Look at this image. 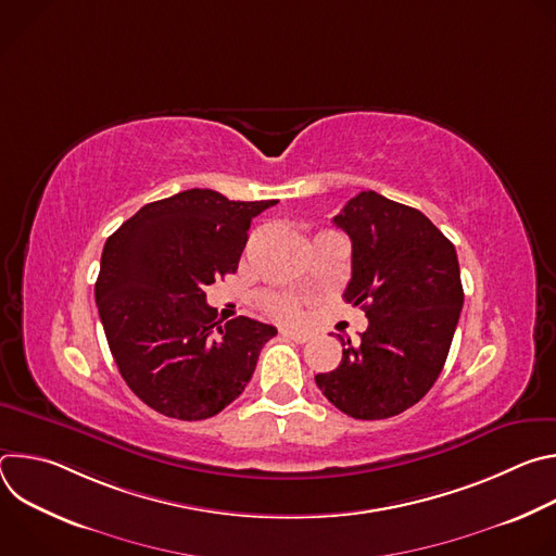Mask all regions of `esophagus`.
I'll return each instance as SVG.
<instances>
[{"mask_svg":"<svg viewBox=\"0 0 556 556\" xmlns=\"http://www.w3.org/2000/svg\"><path fill=\"white\" fill-rule=\"evenodd\" d=\"M281 334H283L286 339L296 341V343H305V341H309V334H307V332H301V330H281Z\"/></svg>","mask_w":556,"mask_h":556,"instance_id":"34e87169","label":"esophagus"}]
</instances>
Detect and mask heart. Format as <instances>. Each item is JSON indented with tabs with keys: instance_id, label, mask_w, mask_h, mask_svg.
Returning a JSON list of instances; mask_svg holds the SVG:
<instances>
[{
	"instance_id": "heart-1",
	"label": "heart",
	"mask_w": 556,
	"mask_h": 556,
	"mask_svg": "<svg viewBox=\"0 0 556 556\" xmlns=\"http://www.w3.org/2000/svg\"><path fill=\"white\" fill-rule=\"evenodd\" d=\"M264 305L273 316H277V319H281V321H294L301 312L296 299L286 296V294H266Z\"/></svg>"
}]
</instances>
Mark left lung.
I'll list each match as a JSON object with an SVG mask.
<instances>
[{
	"label": "left lung",
	"mask_w": 556,
	"mask_h": 556,
	"mask_svg": "<svg viewBox=\"0 0 556 556\" xmlns=\"http://www.w3.org/2000/svg\"><path fill=\"white\" fill-rule=\"evenodd\" d=\"M352 240L345 301L369 326L341 339L343 358L314 380L356 420H382L414 407L438 380L459 321L464 290L455 247L418 208L361 191L334 217Z\"/></svg>",
	"instance_id": "obj_1"
}]
</instances>
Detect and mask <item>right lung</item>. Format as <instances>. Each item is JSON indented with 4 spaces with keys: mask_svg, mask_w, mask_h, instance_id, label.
<instances>
[{
    "mask_svg": "<svg viewBox=\"0 0 556 556\" xmlns=\"http://www.w3.org/2000/svg\"><path fill=\"white\" fill-rule=\"evenodd\" d=\"M275 204L189 189L144 204L108 237L99 316L123 380L153 412L206 420L249 384L277 330L249 316L215 321L204 288L237 270L251 219Z\"/></svg>",
    "mask_w": 556,
    "mask_h": 556,
    "instance_id": "right-lung-1",
    "label": "right lung"
}]
</instances>
